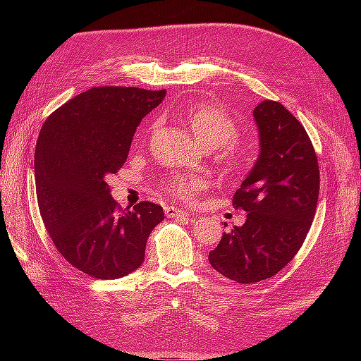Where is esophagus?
I'll return each mask as SVG.
<instances>
[{
	"label": "esophagus",
	"mask_w": 361,
	"mask_h": 361,
	"mask_svg": "<svg viewBox=\"0 0 361 361\" xmlns=\"http://www.w3.org/2000/svg\"><path fill=\"white\" fill-rule=\"evenodd\" d=\"M164 209H166V215L169 218H178V216H187L188 218L191 215L188 212H185L183 209H179V207H176V206H166Z\"/></svg>",
	"instance_id": "1"
}]
</instances>
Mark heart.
Listing matches in <instances>:
<instances>
[{
    "label": "heart",
    "mask_w": 361,
    "mask_h": 361,
    "mask_svg": "<svg viewBox=\"0 0 361 361\" xmlns=\"http://www.w3.org/2000/svg\"><path fill=\"white\" fill-rule=\"evenodd\" d=\"M188 123L199 143L206 149H218L226 145L224 159L228 167L239 170L245 166V157L238 150L233 141L239 137V128L235 120L224 110L214 105H197L188 113ZM204 179L199 176H179L173 180V192L180 199H192L204 187Z\"/></svg>",
    "instance_id": "heart-1"
}]
</instances>
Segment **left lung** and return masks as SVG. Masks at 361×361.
Instances as JSON below:
<instances>
[{"label": "left lung", "instance_id": "1", "mask_svg": "<svg viewBox=\"0 0 361 361\" xmlns=\"http://www.w3.org/2000/svg\"><path fill=\"white\" fill-rule=\"evenodd\" d=\"M259 154L233 204L245 223L224 233L209 264L238 283H257L285 268L312 226L319 195V167L302 125L274 101L253 110Z\"/></svg>", "mask_w": 361, "mask_h": 361}]
</instances>
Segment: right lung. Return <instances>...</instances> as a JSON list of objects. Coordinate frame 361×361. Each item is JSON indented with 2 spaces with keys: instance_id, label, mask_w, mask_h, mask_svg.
Masks as SVG:
<instances>
[{
  "instance_id": "obj_1",
  "label": "right lung",
  "mask_w": 361,
  "mask_h": 361,
  "mask_svg": "<svg viewBox=\"0 0 361 361\" xmlns=\"http://www.w3.org/2000/svg\"><path fill=\"white\" fill-rule=\"evenodd\" d=\"M164 97L166 90L94 87L57 108L39 133L35 179L43 224L61 256L94 279L138 269L150 232L164 220L152 202L118 207L106 183L125 164L141 118Z\"/></svg>"
}]
</instances>
